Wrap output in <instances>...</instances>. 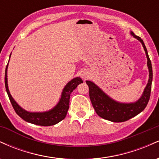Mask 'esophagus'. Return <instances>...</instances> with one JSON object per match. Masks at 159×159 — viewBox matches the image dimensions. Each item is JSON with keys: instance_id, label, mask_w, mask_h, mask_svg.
I'll list each match as a JSON object with an SVG mask.
<instances>
[{"instance_id": "obj_1", "label": "esophagus", "mask_w": 159, "mask_h": 159, "mask_svg": "<svg viewBox=\"0 0 159 159\" xmlns=\"http://www.w3.org/2000/svg\"><path fill=\"white\" fill-rule=\"evenodd\" d=\"M82 76H83V78H87V76H86L85 75H82Z\"/></svg>"}]
</instances>
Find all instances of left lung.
Segmentation results:
<instances>
[{"instance_id": "1", "label": "left lung", "mask_w": 159, "mask_h": 159, "mask_svg": "<svg viewBox=\"0 0 159 159\" xmlns=\"http://www.w3.org/2000/svg\"><path fill=\"white\" fill-rule=\"evenodd\" d=\"M131 34L139 40L143 45L147 57V66H148L149 72L148 84H147V87L143 91V93L140 99L134 103H119L108 97L94 83L90 81H86L89 87V95H90L91 102H92L96 114L103 119L110 120L111 122H115V123L127 121L140 114L147 107L149 98H150L152 81V63H151L148 52H147V48L144 45L143 39L139 36H136L133 32H131Z\"/></svg>"}]
</instances>
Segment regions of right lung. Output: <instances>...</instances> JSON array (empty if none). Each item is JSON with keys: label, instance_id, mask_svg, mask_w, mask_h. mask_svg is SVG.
Here are the masks:
<instances>
[{"label": "right lung", "instance_id": "obj_1", "mask_svg": "<svg viewBox=\"0 0 159 159\" xmlns=\"http://www.w3.org/2000/svg\"><path fill=\"white\" fill-rule=\"evenodd\" d=\"M11 55V54H10ZM8 66V63H7ZM7 66L5 70V87L10 102L13 107L14 110L21 119L28 123L35 124L43 126H49V125H55L63 120L67 114V111L69 110V98L70 95L79 84L83 83V81L81 78H75L69 81L63 89L62 93L61 98L57 105H56L52 110L43 113H30L25 111L16 102L10 93L7 84Z\"/></svg>", "mask_w": 159, "mask_h": 159}]
</instances>
